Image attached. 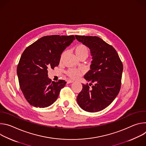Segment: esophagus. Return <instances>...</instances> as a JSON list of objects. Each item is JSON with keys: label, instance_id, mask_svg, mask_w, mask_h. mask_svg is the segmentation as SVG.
Segmentation results:
<instances>
[{"label": "esophagus", "instance_id": "1", "mask_svg": "<svg viewBox=\"0 0 146 146\" xmlns=\"http://www.w3.org/2000/svg\"><path fill=\"white\" fill-rule=\"evenodd\" d=\"M73 82V81L72 80H67V84H70V83Z\"/></svg>", "mask_w": 146, "mask_h": 146}]
</instances>
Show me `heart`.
Returning a JSON list of instances; mask_svg holds the SVG:
<instances>
[{
  "instance_id": "1",
  "label": "heart",
  "mask_w": 146,
  "mask_h": 146,
  "mask_svg": "<svg viewBox=\"0 0 146 146\" xmlns=\"http://www.w3.org/2000/svg\"><path fill=\"white\" fill-rule=\"evenodd\" d=\"M74 50L76 55L78 58L82 56H86L87 58L89 53V50L88 47L85 44L82 43H79L76 46H75V47H74ZM65 55V52H63L61 54L60 57V61L62 60V59H63ZM66 74L70 78L72 79H76L80 76L81 72L73 69H69L66 72Z\"/></svg>"
}]
</instances>
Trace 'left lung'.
<instances>
[{
	"mask_svg": "<svg viewBox=\"0 0 146 146\" xmlns=\"http://www.w3.org/2000/svg\"><path fill=\"white\" fill-rule=\"evenodd\" d=\"M76 39L91 50V70L84 76L90 82L82 84L77 102L88 112H98L109 106L118 94L123 65L114 48L98 36L76 35Z\"/></svg>",
	"mask_w": 146,
	"mask_h": 146,
	"instance_id": "obj_1",
	"label": "left lung"
}]
</instances>
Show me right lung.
I'll list each match as a JSON object with an SVG mask.
<instances>
[{
	"instance_id": "1",
	"label": "right lung",
	"mask_w": 146,
	"mask_h": 146,
	"mask_svg": "<svg viewBox=\"0 0 146 146\" xmlns=\"http://www.w3.org/2000/svg\"><path fill=\"white\" fill-rule=\"evenodd\" d=\"M75 40L73 35L41 37L23 52L17 66L19 84L31 105L47 108L55 102L66 81H51L48 69L58 66L63 51Z\"/></svg>"
}]
</instances>
